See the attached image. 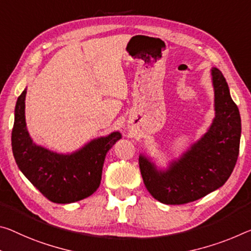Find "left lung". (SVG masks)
Listing matches in <instances>:
<instances>
[{
    "label": "left lung",
    "mask_w": 251,
    "mask_h": 251,
    "mask_svg": "<svg viewBox=\"0 0 251 251\" xmlns=\"http://www.w3.org/2000/svg\"><path fill=\"white\" fill-rule=\"evenodd\" d=\"M214 116L211 126L166 170H158L150 157L138 158L149 192L164 204H184L199 200L225 184L239 155L241 119L228 83L218 68L211 69Z\"/></svg>",
    "instance_id": "1"
}]
</instances>
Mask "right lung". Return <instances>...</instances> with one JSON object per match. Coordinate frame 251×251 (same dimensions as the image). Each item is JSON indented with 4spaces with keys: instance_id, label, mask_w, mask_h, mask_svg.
Returning a JSON list of instances; mask_svg holds the SVG:
<instances>
[{
    "instance_id": "right-lung-1",
    "label": "right lung",
    "mask_w": 251,
    "mask_h": 251,
    "mask_svg": "<svg viewBox=\"0 0 251 251\" xmlns=\"http://www.w3.org/2000/svg\"><path fill=\"white\" fill-rule=\"evenodd\" d=\"M26 89L14 110L12 151L25 176L54 203H73L88 198L99 188L106 154L118 140L119 132L90 141L70 154H60L37 145L26 129Z\"/></svg>"
}]
</instances>
